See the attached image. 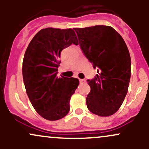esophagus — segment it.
<instances>
[{
  "label": "esophagus",
  "mask_w": 149,
  "mask_h": 149,
  "mask_svg": "<svg viewBox=\"0 0 149 149\" xmlns=\"http://www.w3.org/2000/svg\"><path fill=\"white\" fill-rule=\"evenodd\" d=\"M79 81H80V83H85V80H84V79H80L79 80Z\"/></svg>",
  "instance_id": "34e87169"
}]
</instances>
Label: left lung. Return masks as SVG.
Returning <instances> with one entry per match:
<instances>
[{"label":"left lung","mask_w":149,"mask_h":149,"mask_svg":"<svg viewBox=\"0 0 149 149\" xmlns=\"http://www.w3.org/2000/svg\"><path fill=\"white\" fill-rule=\"evenodd\" d=\"M84 55L97 69L88 80L91 90L86 98L94 114L109 116L119 109L127 93L131 76V59L123 38L109 26L75 28Z\"/></svg>","instance_id":"1"}]
</instances>
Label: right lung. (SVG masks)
Wrapping results in <instances>:
<instances>
[{
	"label": "right lung",
	"mask_w": 149,
	"mask_h": 149,
	"mask_svg": "<svg viewBox=\"0 0 149 149\" xmlns=\"http://www.w3.org/2000/svg\"><path fill=\"white\" fill-rule=\"evenodd\" d=\"M71 44H78L73 29L46 28L36 34L25 52L22 75L26 94L38 113L48 120L67 115L79 85L78 78L57 77L61 52Z\"/></svg>",
	"instance_id": "obj_1"
}]
</instances>
